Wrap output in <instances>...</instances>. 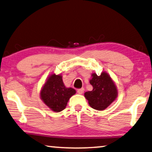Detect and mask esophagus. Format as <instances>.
Returning a JSON list of instances; mask_svg holds the SVG:
<instances>
[{
	"label": "esophagus",
	"mask_w": 152,
	"mask_h": 152,
	"mask_svg": "<svg viewBox=\"0 0 152 152\" xmlns=\"http://www.w3.org/2000/svg\"><path fill=\"white\" fill-rule=\"evenodd\" d=\"M84 91H85L84 88H81V89H78L77 90V92H78V94H83L84 93Z\"/></svg>",
	"instance_id": "esophagus-1"
}]
</instances>
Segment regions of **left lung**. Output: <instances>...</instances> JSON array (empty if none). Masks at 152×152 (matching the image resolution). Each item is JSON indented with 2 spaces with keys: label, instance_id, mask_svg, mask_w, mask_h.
Wrapping results in <instances>:
<instances>
[{
  "label": "left lung",
  "instance_id": "left-lung-1",
  "mask_svg": "<svg viewBox=\"0 0 152 152\" xmlns=\"http://www.w3.org/2000/svg\"><path fill=\"white\" fill-rule=\"evenodd\" d=\"M90 84L93 90L85 92V97L91 108L98 110H104L116 99L117 87L106 72H102L99 76L93 74Z\"/></svg>",
  "mask_w": 152,
  "mask_h": 152
}]
</instances>
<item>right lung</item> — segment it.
Segmentation results:
<instances>
[{
  "label": "right lung",
  "instance_id": "obj_1",
  "mask_svg": "<svg viewBox=\"0 0 152 152\" xmlns=\"http://www.w3.org/2000/svg\"><path fill=\"white\" fill-rule=\"evenodd\" d=\"M75 94V89L65 87L61 76L52 74L44 84L40 96L52 110L58 113L65 109L69 98Z\"/></svg>",
  "mask_w": 152,
  "mask_h": 152
}]
</instances>
